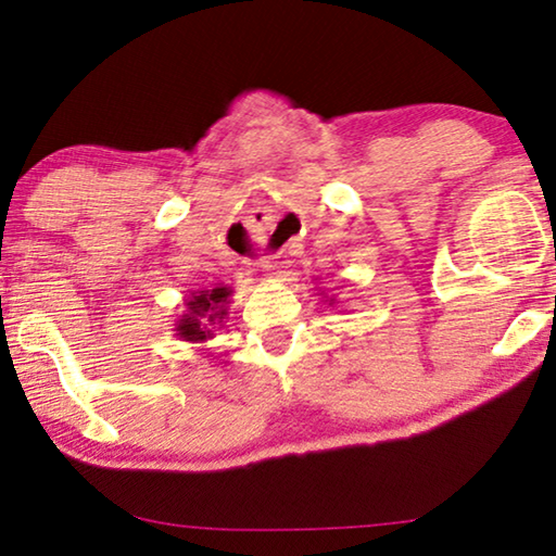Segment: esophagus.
Wrapping results in <instances>:
<instances>
[{
	"instance_id": "34e87169",
	"label": "esophagus",
	"mask_w": 556,
	"mask_h": 556,
	"mask_svg": "<svg viewBox=\"0 0 556 556\" xmlns=\"http://www.w3.org/2000/svg\"><path fill=\"white\" fill-rule=\"evenodd\" d=\"M266 268H268V266H266Z\"/></svg>"
}]
</instances>
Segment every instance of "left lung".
Instances as JSON below:
<instances>
[{
	"mask_svg": "<svg viewBox=\"0 0 556 556\" xmlns=\"http://www.w3.org/2000/svg\"><path fill=\"white\" fill-rule=\"evenodd\" d=\"M315 280H317V278H315ZM320 295H325V293H320ZM325 303H330V305L334 307V298H327V300H325Z\"/></svg>",
	"mask_w": 556,
	"mask_h": 556,
	"instance_id": "left-lung-1",
	"label": "left lung"
}]
</instances>
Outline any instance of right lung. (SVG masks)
I'll return each instance as SVG.
<instances>
[{
    "mask_svg": "<svg viewBox=\"0 0 556 556\" xmlns=\"http://www.w3.org/2000/svg\"><path fill=\"white\" fill-rule=\"evenodd\" d=\"M233 290L231 286H216L212 290H192L185 300L187 311L177 317L175 334L185 342H206L222 330L229 315Z\"/></svg>",
    "mask_w": 556,
    "mask_h": 556,
    "instance_id": "right-lung-1",
    "label": "right lung"
}]
</instances>
